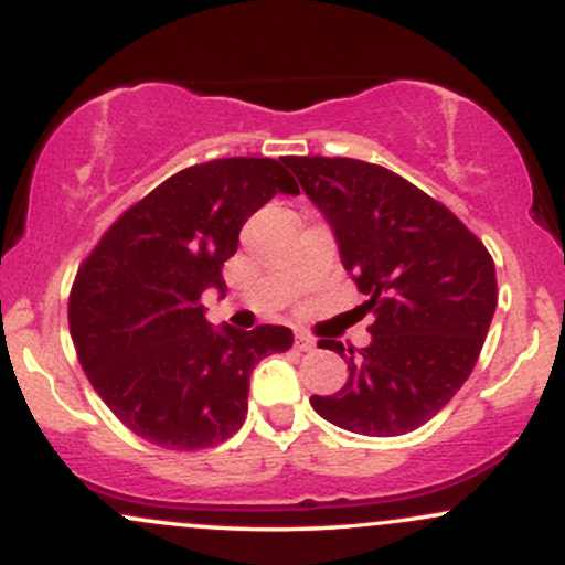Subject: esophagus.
<instances>
[{
    "mask_svg": "<svg viewBox=\"0 0 565 565\" xmlns=\"http://www.w3.org/2000/svg\"><path fill=\"white\" fill-rule=\"evenodd\" d=\"M295 348L300 350V353H308V350L316 348V342L310 340L308 334H297V337H295Z\"/></svg>",
    "mask_w": 565,
    "mask_h": 565,
    "instance_id": "34e87169",
    "label": "esophagus"
}]
</instances>
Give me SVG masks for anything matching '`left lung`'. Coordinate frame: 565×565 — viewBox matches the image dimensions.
<instances>
[{"label": "left lung", "mask_w": 565, "mask_h": 565, "mask_svg": "<svg viewBox=\"0 0 565 565\" xmlns=\"http://www.w3.org/2000/svg\"><path fill=\"white\" fill-rule=\"evenodd\" d=\"M340 244L369 300L366 348L321 340L348 361L334 395H310L323 419L393 438L436 417L470 377L497 310V270L481 238L451 210L380 164L284 157Z\"/></svg>", "instance_id": "1"}]
</instances>
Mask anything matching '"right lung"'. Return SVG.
Masks as SVG:
<instances>
[{
    "mask_svg": "<svg viewBox=\"0 0 565 565\" xmlns=\"http://www.w3.org/2000/svg\"><path fill=\"white\" fill-rule=\"evenodd\" d=\"M300 193L276 159H212L180 170L132 204L79 265L68 329L106 406L148 444L196 451L223 444L246 417L249 374L291 348V329H215L204 289H225L246 217Z\"/></svg>",
    "mask_w": 565,
    "mask_h": 565,
    "instance_id": "obj_1",
    "label": "right lung"
}]
</instances>
